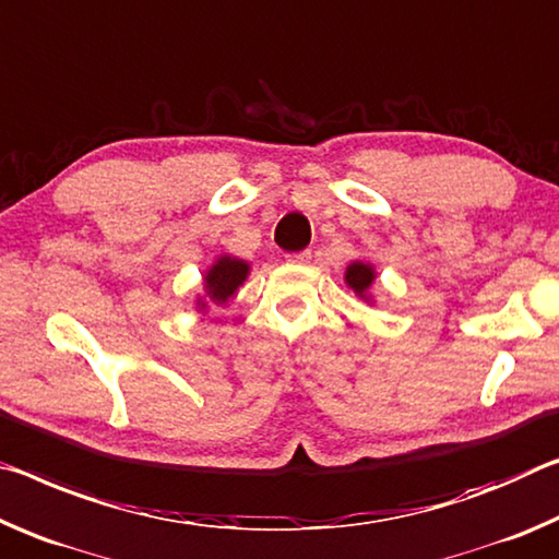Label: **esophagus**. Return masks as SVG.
<instances>
[{"mask_svg": "<svg viewBox=\"0 0 559 559\" xmlns=\"http://www.w3.org/2000/svg\"><path fill=\"white\" fill-rule=\"evenodd\" d=\"M309 260H312V252H309V250L289 252V254H287V262H292V264H307Z\"/></svg>", "mask_w": 559, "mask_h": 559, "instance_id": "esophagus-1", "label": "esophagus"}]
</instances>
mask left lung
<instances>
[{
    "label": "left lung",
    "instance_id": "left-lung-1",
    "mask_svg": "<svg viewBox=\"0 0 559 559\" xmlns=\"http://www.w3.org/2000/svg\"><path fill=\"white\" fill-rule=\"evenodd\" d=\"M346 282H349V287L356 292V295H364L373 282V270L364 262H354L349 264V270H346Z\"/></svg>",
    "mask_w": 559,
    "mask_h": 559
}]
</instances>
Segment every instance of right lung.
Instances as JSON below:
<instances>
[{
  "label": "right lung",
  "mask_w": 559,
  "mask_h": 559,
  "mask_svg": "<svg viewBox=\"0 0 559 559\" xmlns=\"http://www.w3.org/2000/svg\"><path fill=\"white\" fill-rule=\"evenodd\" d=\"M247 262L235 260V258H219L213 270L205 274L207 285V297L215 301V305H223V301L235 295V289L242 285L247 277Z\"/></svg>",
  "instance_id": "add662e5"
}]
</instances>
